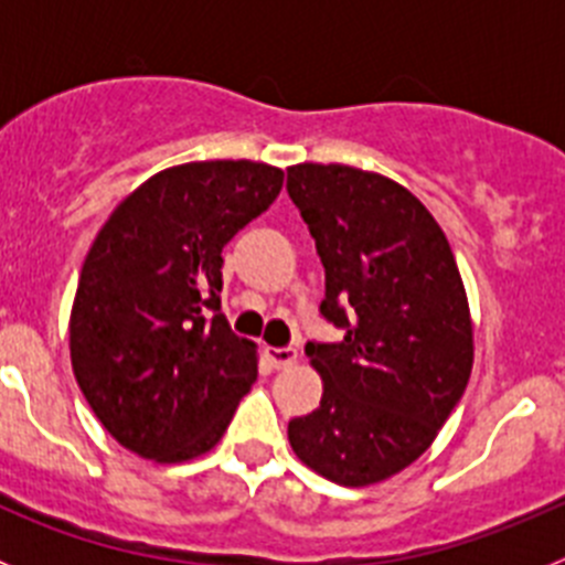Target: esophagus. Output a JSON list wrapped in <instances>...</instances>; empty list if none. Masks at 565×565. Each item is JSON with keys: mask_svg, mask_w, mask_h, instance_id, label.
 Returning <instances> with one entry per match:
<instances>
[{"mask_svg": "<svg viewBox=\"0 0 565 565\" xmlns=\"http://www.w3.org/2000/svg\"><path fill=\"white\" fill-rule=\"evenodd\" d=\"M268 362L277 367V371H282V367H291V364H297V351L294 348H268L266 351Z\"/></svg>", "mask_w": 565, "mask_h": 565, "instance_id": "esophagus-1", "label": "esophagus"}]
</instances>
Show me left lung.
<instances>
[{
  "mask_svg": "<svg viewBox=\"0 0 565 565\" xmlns=\"http://www.w3.org/2000/svg\"><path fill=\"white\" fill-rule=\"evenodd\" d=\"M326 266L322 317L339 344L308 342L322 402L288 424L291 450L342 487L387 481L430 450L472 373L467 288L411 189L344 163L288 167Z\"/></svg>",
  "mask_w": 565,
  "mask_h": 565,
  "instance_id": "8db88e82",
  "label": "left lung"
}]
</instances>
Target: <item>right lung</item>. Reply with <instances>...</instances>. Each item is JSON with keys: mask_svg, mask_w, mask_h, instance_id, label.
Returning <instances> with one entry per match:
<instances>
[{"mask_svg": "<svg viewBox=\"0 0 565 565\" xmlns=\"http://www.w3.org/2000/svg\"><path fill=\"white\" fill-rule=\"evenodd\" d=\"M279 189L282 169L268 163H181L129 192L93 239L70 362L104 430L135 456H203L252 391L257 344L217 313L223 246Z\"/></svg>", "mask_w": 565, "mask_h": 565, "instance_id": "right-lung-1", "label": "right lung"}]
</instances>
